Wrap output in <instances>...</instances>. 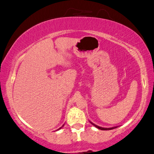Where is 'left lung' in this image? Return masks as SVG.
Here are the masks:
<instances>
[{"label": "left lung", "mask_w": 154, "mask_h": 154, "mask_svg": "<svg viewBox=\"0 0 154 154\" xmlns=\"http://www.w3.org/2000/svg\"><path fill=\"white\" fill-rule=\"evenodd\" d=\"M90 122H91V123L92 125H94V127H96V128H98V129H100V130H111V129H115V128H116V127H110V128H104V127H99V126H98V125H95V124H94L93 122H91V121H90Z\"/></svg>", "instance_id": "left-lung-1"}]
</instances>
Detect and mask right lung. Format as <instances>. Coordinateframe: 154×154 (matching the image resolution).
I'll return each instance as SVG.
<instances>
[{"mask_svg": "<svg viewBox=\"0 0 154 154\" xmlns=\"http://www.w3.org/2000/svg\"><path fill=\"white\" fill-rule=\"evenodd\" d=\"M63 126H64V125H63V126H62V127H60V128H59V129H57V131H58V130H59V129H61V128H62V127H63Z\"/></svg>", "mask_w": 154, "mask_h": 154, "instance_id": "add662e5", "label": "right lung"}]
</instances>
